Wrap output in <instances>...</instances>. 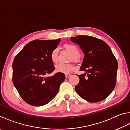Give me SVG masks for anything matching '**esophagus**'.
Listing matches in <instances>:
<instances>
[{"instance_id":"obj_1","label":"esophagus","mask_w":130,"mask_h":130,"mask_svg":"<svg viewBox=\"0 0 130 130\" xmlns=\"http://www.w3.org/2000/svg\"><path fill=\"white\" fill-rule=\"evenodd\" d=\"M71 76V74H68V73H67V74H65V77H66V78H68V77H69Z\"/></svg>"}]
</instances>
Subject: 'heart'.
Segmentation results:
<instances>
[{
  "mask_svg": "<svg viewBox=\"0 0 130 130\" xmlns=\"http://www.w3.org/2000/svg\"><path fill=\"white\" fill-rule=\"evenodd\" d=\"M63 47L71 54L70 60L73 61L75 62H78L80 61V57L79 55L80 51L76 45L73 43H67L63 45ZM58 53V50L57 48H54L50 53V60L53 63L57 62ZM55 68H56V71L59 73H68L74 69V67L71 63H58L56 65Z\"/></svg>",
  "mask_w": 130,
  "mask_h": 130,
  "instance_id": "b5f03b06",
  "label": "heart"
}]
</instances>
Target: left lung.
<instances>
[{"label": "left lung", "mask_w": 130, "mask_h": 130, "mask_svg": "<svg viewBox=\"0 0 130 130\" xmlns=\"http://www.w3.org/2000/svg\"><path fill=\"white\" fill-rule=\"evenodd\" d=\"M85 54L78 75L80 81L75 87L81 98L91 103L99 102L108 96L116 83L118 61L111 49L104 41L88 36L71 38Z\"/></svg>", "instance_id": "obj_1"}]
</instances>
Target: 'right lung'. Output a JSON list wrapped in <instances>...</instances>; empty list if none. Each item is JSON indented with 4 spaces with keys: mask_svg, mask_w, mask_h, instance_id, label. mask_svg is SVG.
<instances>
[{
    "mask_svg": "<svg viewBox=\"0 0 130 130\" xmlns=\"http://www.w3.org/2000/svg\"><path fill=\"white\" fill-rule=\"evenodd\" d=\"M60 41V39H35L15 56L12 63V83L27 104L34 106L47 104L57 95L65 79L64 74L59 72L45 77L55 70L50 55Z\"/></svg>",
    "mask_w": 130,
    "mask_h": 130,
    "instance_id": "right-lung-1",
    "label": "right lung"
}]
</instances>
